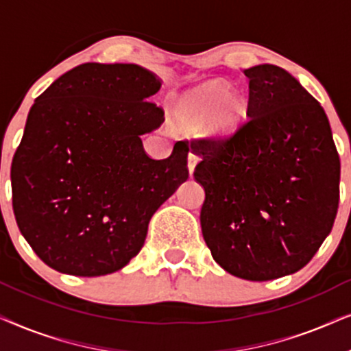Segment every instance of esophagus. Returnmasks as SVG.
Instances as JSON below:
<instances>
[{
    "mask_svg": "<svg viewBox=\"0 0 351 351\" xmlns=\"http://www.w3.org/2000/svg\"><path fill=\"white\" fill-rule=\"evenodd\" d=\"M198 160H199L198 153H196L195 150H190L189 152V171H190V174H193L195 166H196V162H198Z\"/></svg>",
    "mask_w": 351,
    "mask_h": 351,
    "instance_id": "1",
    "label": "esophagus"
}]
</instances>
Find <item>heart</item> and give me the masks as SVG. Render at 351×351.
Wrapping results in <instances>:
<instances>
[{"label": "heart", "instance_id": "heart-1", "mask_svg": "<svg viewBox=\"0 0 351 351\" xmlns=\"http://www.w3.org/2000/svg\"><path fill=\"white\" fill-rule=\"evenodd\" d=\"M241 104L220 84H208L195 90L180 105L177 117L186 126H208L213 131H227L238 121Z\"/></svg>", "mask_w": 351, "mask_h": 351}]
</instances>
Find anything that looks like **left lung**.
Returning <instances> with one entry per match:
<instances>
[{
	"instance_id": "8db88e82",
	"label": "left lung",
	"mask_w": 351,
	"mask_h": 351,
	"mask_svg": "<svg viewBox=\"0 0 351 351\" xmlns=\"http://www.w3.org/2000/svg\"><path fill=\"white\" fill-rule=\"evenodd\" d=\"M244 75L246 121L190 148L201 156L199 220L214 261L233 276L268 281L304 268L332 230L340 160L323 107L294 76L268 64Z\"/></svg>"
}]
</instances>
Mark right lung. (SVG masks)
I'll list each match as a JSON object with an SVG mask.
<instances>
[{
	"instance_id": "add662e5",
	"label": "right lung",
	"mask_w": 351,
	"mask_h": 351,
	"mask_svg": "<svg viewBox=\"0 0 351 351\" xmlns=\"http://www.w3.org/2000/svg\"><path fill=\"white\" fill-rule=\"evenodd\" d=\"M160 80L134 64H83L57 78L28 113L11 165L19 230L46 265L100 276L128 265L156 209L189 179L185 141L153 160L141 136L165 112Z\"/></svg>"
}]
</instances>
